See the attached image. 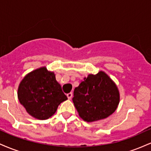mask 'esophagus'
<instances>
[{
  "instance_id": "1",
  "label": "esophagus",
  "mask_w": 151,
  "mask_h": 151,
  "mask_svg": "<svg viewBox=\"0 0 151 151\" xmlns=\"http://www.w3.org/2000/svg\"><path fill=\"white\" fill-rule=\"evenodd\" d=\"M67 98L69 99H71V98L72 97V93H67Z\"/></svg>"
}]
</instances>
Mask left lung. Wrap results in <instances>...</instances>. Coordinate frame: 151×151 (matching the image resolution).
Returning <instances> with one entry per match:
<instances>
[{
	"mask_svg": "<svg viewBox=\"0 0 151 151\" xmlns=\"http://www.w3.org/2000/svg\"><path fill=\"white\" fill-rule=\"evenodd\" d=\"M119 100L117 86L103 71L84 78L74 89L72 99L79 116L86 122L101 120L111 115Z\"/></svg>",
	"mask_w": 151,
	"mask_h": 151,
	"instance_id": "left-lung-1",
	"label": "left lung"
}]
</instances>
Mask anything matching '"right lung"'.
Instances as JSON below:
<instances>
[{
    "label": "right lung",
    "mask_w": 151,
    "mask_h": 151,
    "mask_svg": "<svg viewBox=\"0 0 151 151\" xmlns=\"http://www.w3.org/2000/svg\"><path fill=\"white\" fill-rule=\"evenodd\" d=\"M18 97L26 111L40 120L51 117L58 106L67 99L55 73L45 67L33 70L22 79L18 86Z\"/></svg>",
    "instance_id": "obj_1"
}]
</instances>
